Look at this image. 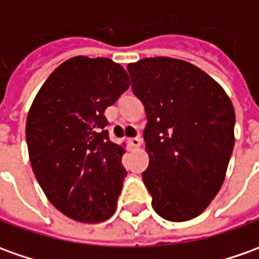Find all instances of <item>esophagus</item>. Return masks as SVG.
Returning <instances> with one entry per match:
<instances>
[{
	"label": "esophagus",
	"mask_w": 259,
	"mask_h": 259,
	"mask_svg": "<svg viewBox=\"0 0 259 259\" xmlns=\"http://www.w3.org/2000/svg\"><path fill=\"white\" fill-rule=\"evenodd\" d=\"M129 144L133 147V149H137V147H140V144H142V140H140V137H130Z\"/></svg>",
	"instance_id": "34e87169"
}]
</instances>
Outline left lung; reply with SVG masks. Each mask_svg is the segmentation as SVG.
<instances>
[{"label": "left lung", "mask_w": 259, "mask_h": 259, "mask_svg": "<svg viewBox=\"0 0 259 259\" xmlns=\"http://www.w3.org/2000/svg\"><path fill=\"white\" fill-rule=\"evenodd\" d=\"M127 70L147 117L149 167L142 177L153 208L168 221L196 218L226 179L235 142L233 103L214 79L186 61L144 58Z\"/></svg>", "instance_id": "obj_1"}]
</instances>
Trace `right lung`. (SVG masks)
<instances>
[{
	"mask_svg": "<svg viewBox=\"0 0 259 259\" xmlns=\"http://www.w3.org/2000/svg\"><path fill=\"white\" fill-rule=\"evenodd\" d=\"M129 86L119 63L75 56L49 75L28 112L33 174L54 207L75 221L100 223L116 211L127 171L103 113Z\"/></svg>",
	"mask_w": 259,
	"mask_h": 259,
	"instance_id": "right-lung-1",
	"label": "right lung"
}]
</instances>
